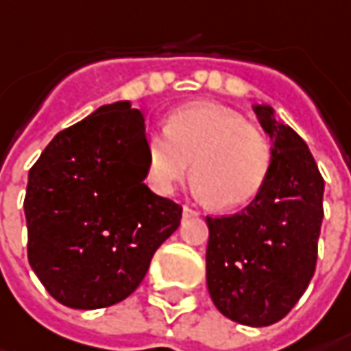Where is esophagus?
<instances>
[{
  "mask_svg": "<svg viewBox=\"0 0 351 351\" xmlns=\"http://www.w3.org/2000/svg\"><path fill=\"white\" fill-rule=\"evenodd\" d=\"M182 216H184V218H198V216H200V212H198V210H194V208H191V206H184V208H182Z\"/></svg>",
  "mask_w": 351,
  "mask_h": 351,
  "instance_id": "1",
  "label": "esophagus"
}]
</instances>
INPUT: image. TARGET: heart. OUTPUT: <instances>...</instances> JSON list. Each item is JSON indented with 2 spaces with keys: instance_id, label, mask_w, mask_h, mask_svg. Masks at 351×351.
Returning a JSON list of instances; mask_svg holds the SVG:
<instances>
[{
  "instance_id": "heart-1",
  "label": "heart",
  "mask_w": 351,
  "mask_h": 351,
  "mask_svg": "<svg viewBox=\"0 0 351 351\" xmlns=\"http://www.w3.org/2000/svg\"><path fill=\"white\" fill-rule=\"evenodd\" d=\"M147 180L171 194L189 173L194 191L221 210L252 202L265 186L273 149L265 135L234 110L192 101L173 110L165 131L147 137Z\"/></svg>"
}]
</instances>
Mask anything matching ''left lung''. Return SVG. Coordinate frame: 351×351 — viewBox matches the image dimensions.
<instances>
[{
  "mask_svg": "<svg viewBox=\"0 0 351 351\" xmlns=\"http://www.w3.org/2000/svg\"><path fill=\"white\" fill-rule=\"evenodd\" d=\"M273 141L265 186L234 216L206 218V281L216 308L245 326L279 322L313 279L324 178L297 131L253 106Z\"/></svg>",
  "mask_w": 351,
  "mask_h": 351,
  "instance_id": "8db88e82",
  "label": "left lung"
}]
</instances>
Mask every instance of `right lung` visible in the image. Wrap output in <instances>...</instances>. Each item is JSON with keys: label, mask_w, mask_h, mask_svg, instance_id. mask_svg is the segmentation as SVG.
Listing matches in <instances>:
<instances>
[{"label": "right lung", "mask_w": 351, "mask_h": 351, "mask_svg": "<svg viewBox=\"0 0 351 351\" xmlns=\"http://www.w3.org/2000/svg\"><path fill=\"white\" fill-rule=\"evenodd\" d=\"M145 119L130 101L101 106L54 135L29 171L27 257L60 304L80 311L128 298L182 206L147 186Z\"/></svg>", "instance_id": "add662e5"}]
</instances>
